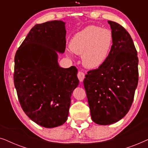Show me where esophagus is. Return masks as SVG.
<instances>
[{"label":"esophagus","instance_id":"1","mask_svg":"<svg viewBox=\"0 0 148 148\" xmlns=\"http://www.w3.org/2000/svg\"><path fill=\"white\" fill-rule=\"evenodd\" d=\"M77 77L80 82H83L85 78V73L82 71H79L77 73Z\"/></svg>","mask_w":148,"mask_h":148}]
</instances>
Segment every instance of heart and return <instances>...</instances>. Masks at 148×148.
<instances>
[{
    "label": "heart",
    "mask_w": 148,
    "mask_h": 148,
    "mask_svg": "<svg viewBox=\"0 0 148 148\" xmlns=\"http://www.w3.org/2000/svg\"><path fill=\"white\" fill-rule=\"evenodd\" d=\"M111 30L99 26L90 25L77 33L70 43L74 53L82 54V62L86 67L96 68L105 62L113 45ZM71 55L72 52H68Z\"/></svg>",
    "instance_id": "obj_1"
}]
</instances>
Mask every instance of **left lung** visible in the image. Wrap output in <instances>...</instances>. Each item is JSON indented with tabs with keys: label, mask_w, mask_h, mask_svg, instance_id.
Listing matches in <instances>:
<instances>
[{
	"label": "left lung",
	"mask_w": 148,
	"mask_h": 148,
	"mask_svg": "<svg viewBox=\"0 0 148 148\" xmlns=\"http://www.w3.org/2000/svg\"><path fill=\"white\" fill-rule=\"evenodd\" d=\"M113 45L102 64L86 75L84 85L92 121L106 125L120 121L129 112L138 84V57L128 32L108 21Z\"/></svg>",
	"instance_id": "obj_1"
}]
</instances>
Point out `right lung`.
I'll return each mask as SVG.
<instances>
[{
  "label": "right lung",
  "mask_w": 148,
  "mask_h": 148,
  "mask_svg": "<svg viewBox=\"0 0 148 148\" xmlns=\"http://www.w3.org/2000/svg\"><path fill=\"white\" fill-rule=\"evenodd\" d=\"M65 23L47 21L32 28L15 56L13 79L19 103L29 118L53 128L67 120L71 96L77 87L75 66L60 67L66 48Z\"/></svg>",
  "instance_id": "obj_1"
}]
</instances>
